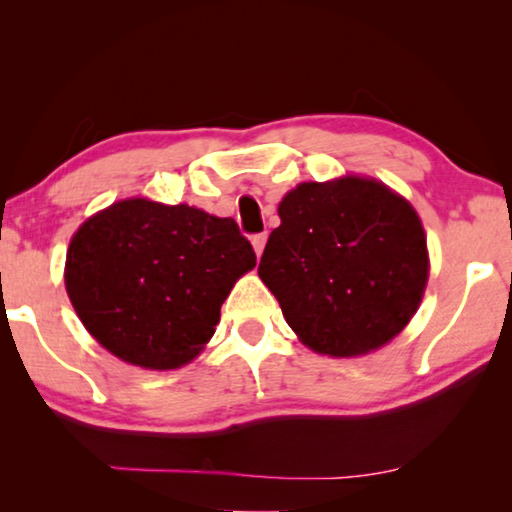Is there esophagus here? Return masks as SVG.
Instances as JSON below:
<instances>
[{
    "label": "esophagus",
    "mask_w": 512,
    "mask_h": 512,
    "mask_svg": "<svg viewBox=\"0 0 512 512\" xmlns=\"http://www.w3.org/2000/svg\"><path fill=\"white\" fill-rule=\"evenodd\" d=\"M266 239H268V235L266 232H259V235H253V248H255V253H257V257H262V253H264V246H266Z\"/></svg>",
    "instance_id": "34e87169"
}]
</instances>
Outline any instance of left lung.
<instances>
[{"label": "left lung", "mask_w": 512, "mask_h": 512, "mask_svg": "<svg viewBox=\"0 0 512 512\" xmlns=\"http://www.w3.org/2000/svg\"><path fill=\"white\" fill-rule=\"evenodd\" d=\"M259 277L298 339L359 357L393 341L420 307L427 237L411 203L384 183L345 176L300 183L277 207Z\"/></svg>", "instance_id": "1"}]
</instances>
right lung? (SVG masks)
Instances as JSON below:
<instances>
[{"instance_id":"add662e5","label":"right lung","mask_w":512,"mask_h":512,"mask_svg":"<svg viewBox=\"0 0 512 512\" xmlns=\"http://www.w3.org/2000/svg\"><path fill=\"white\" fill-rule=\"evenodd\" d=\"M255 264L235 219L126 198L76 230L65 287L85 329L117 359L173 370L201 354L223 300Z\"/></svg>"}]
</instances>
